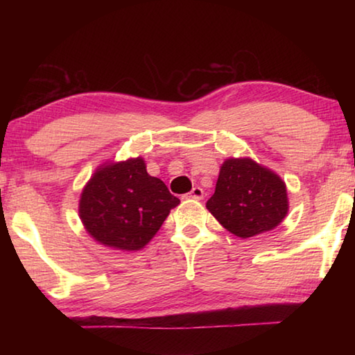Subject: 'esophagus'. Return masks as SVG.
<instances>
[{
    "instance_id": "esophagus-1",
    "label": "esophagus",
    "mask_w": 355,
    "mask_h": 355,
    "mask_svg": "<svg viewBox=\"0 0 355 355\" xmlns=\"http://www.w3.org/2000/svg\"><path fill=\"white\" fill-rule=\"evenodd\" d=\"M189 199H194V200H202L203 199V189L199 188V186H196V188H192V191L188 194Z\"/></svg>"
}]
</instances>
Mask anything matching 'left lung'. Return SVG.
<instances>
[{
  "label": "left lung",
  "mask_w": 355,
  "mask_h": 355,
  "mask_svg": "<svg viewBox=\"0 0 355 355\" xmlns=\"http://www.w3.org/2000/svg\"><path fill=\"white\" fill-rule=\"evenodd\" d=\"M208 211L238 238L271 232L286 218V184L279 173L249 156L227 158L220 164Z\"/></svg>",
  "instance_id": "obj_1"
}]
</instances>
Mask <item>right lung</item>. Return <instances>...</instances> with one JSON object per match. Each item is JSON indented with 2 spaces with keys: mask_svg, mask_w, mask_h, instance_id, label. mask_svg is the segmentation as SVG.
I'll use <instances>...</instances> for the list:
<instances>
[{
  "mask_svg": "<svg viewBox=\"0 0 355 355\" xmlns=\"http://www.w3.org/2000/svg\"><path fill=\"white\" fill-rule=\"evenodd\" d=\"M180 200L159 178L148 175L142 156L100 164L84 184L78 213L98 244L136 252L152 241Z\"/></svg>",
  "mask_w": 355,
  "mask_h": 355,
  "instance_id": "right-lung-1",
  "label": "right lung"
}]
</instances>
